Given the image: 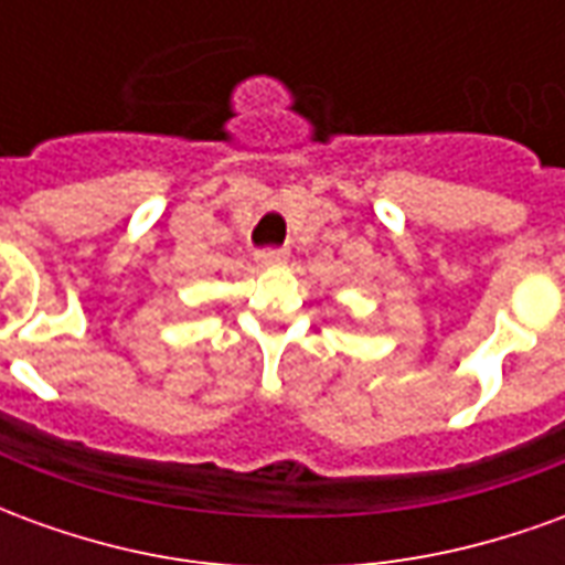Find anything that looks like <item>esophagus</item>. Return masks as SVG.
<instances>
[{
	"mask_svg": "<svg viewBox=\"0 0 565 565\" xmlns=\"http://www.w3.org/2000/svg\"><path fill=\"white\" fill-rule=\"evenodd\" d=\"M254 257H257L259 266H278L287 259V247H259Z\"/></svg>",
	"mask_w": 565,
	"mask_h": 565,
	"instance_id": "1",
	"label": "esophagus"
}]
</instances>
